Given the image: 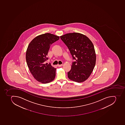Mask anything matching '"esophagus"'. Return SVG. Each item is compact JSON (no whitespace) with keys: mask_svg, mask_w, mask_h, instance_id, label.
<instances>
[{"mask_svg":"<svg viewBox=\"0 0 125 125\" xmlns=\"http://www.w3.org/2000/svg\"><path fill=\"white\" fill-rule=\"evenodd\" d=\"M62 65H63L62 64H57V66H58V67H61V66H62Z\"/></svg>","mask_w":125,"mask_h":125,"instance_id":"esophagus-1","label":"esophagus"}]
</instances>
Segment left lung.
Returning <instances> with one entry per match:
<instances>
[{"instance_id":"8db88e82","label":"left lung","mask_w":125,"mask_h":125,"mask_svg":"<svg viewBox=\"0 0 125 125\" xmlns=\"http://www.w3.org/2000/svg\"><path fill=\"white\" fill-rule=\"evenodd\" d=\"M75 60L68 73L70 80L82 82L88 79L95 65L96 56L92 42L83 34L68 33L60 36Z\"/></svg>"}]
</instances>
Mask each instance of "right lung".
Instances as JSON below:
<instances>
[{
    "instance_id": "1",
    "label": "right lung",
    "mask_w": 125,
    "mask_h": 125,
    "mask_svg": "<svg viewBox=\"0 0 125 125\" xmlns=\"http://www.w3.org/2000/svg\"><path fill=\"white\" fill-rule=\"evenodd\" d=\"M59 39V36L50 33L37 36L28 45L26 54L28 66L31 74L38 82L47 83L53 81L56 68L51 64H45L50 45Z\"/></svg>"
}]
</instances>
